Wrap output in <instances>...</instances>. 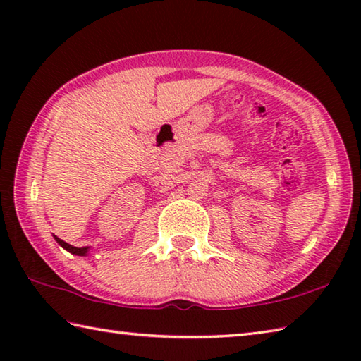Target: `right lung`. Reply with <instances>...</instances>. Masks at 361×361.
Here are the masks:
<instances>
[{
	"mask_svg": "<svg viewBox=\"0 0 361 361\" xmlns=\"http://www.w3.org/2000/svg\"><path fill=\"white\" fill-rule=\"evenodd\" d=\"M54 239L57 240V243L60 245V247L62 248H65L66 251H70L71 255H75V256H87V252H88V247H83V248H78V247H73V245H70V243H66V242H63L62 239H59L57 235H54Z\"/></svg>",
	"mask_w": 361,
	"mask_h": 361,
	"instance_id": "1",
	"label": "right lung"
}]
</instances>
